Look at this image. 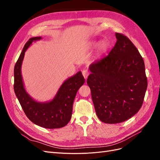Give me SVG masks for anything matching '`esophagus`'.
Segmentation results:
<instances>
[{"mask_svg": "<svg viewBox=\"0 0 160 160\" xmlns=\"http://www.w3.org/2000/svg\"><path fill=\"white\" fill-rule=\"evenodd\" d=\"M82 73H83V75L84 77V78L86 79L88 78V77L89 75V71L88 69H84L83 71H82Z\"/></svg>", "mask_w": 160, "mask_h": 160, "instance_id": "34e87169", "label": "esophagus"}]
</instances>
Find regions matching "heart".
<instances>
[{"label": "heart", "mask_w": 160, "mask_h": 160, "mask_svg": "<svg viewBox=\"0 0 160 160\" xmlns=\"http://www.w3.org/2000/svg\"><path fill=\"white\" fill-rule=\"evenodd\" d=\"M98 42L97 41H92L91 43H90V47H96L97 45H98ZM109 48V43L107 41H102L101 42L99 45V51L101 53H105L106 51H108Z\"/></svg>", "instance_id": "b5f03b06"}]
</instances>
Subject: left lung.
Returning a JSON list of instances; mask_svg holds the SVG:
<instances>
[{"label": "left lung", "mask_w": 160, "mask_h": 160, "mask_svg": "<svg viewBox=\"0 0 160 160\" xmlns=\"http://www.w3.org/2000/svg\"><path fill=\"white\" fill-rule=\"evenodd\" d=\"M108 56L90 65L87 83L98 118L105 123L125 122L141 108L148 87L142 57L129 38L115 33Z\"/></svg>", "instance_id": "8db88e82"}]
</instances>
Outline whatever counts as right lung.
<instances>
[{
	"instance_id": "1",
	"label": "right lung",
	"mask_w": 160,
	"mask_h": 160,
	"mask_svg": "<svg viewBox=\"0 0 160 160\" xmlns=\"http://www.w3.org/2000/svg\"><path fill=\"white\" fill-rule=\"evenodd\" d=\"M41 38V37L31 38L24 46L14 66V91L24 112L32 123L47 129L61 128L69 122L75 98L79 89L84 84L85 79L79 71L62 83L52 100L39 102L32 98L24 86L21 66L27 49L33 41Z\"/></svg>"
}]
</instances>
